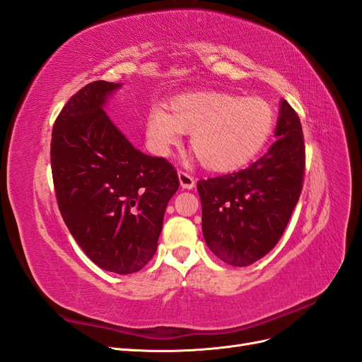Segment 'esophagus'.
I'll return each instance as SVG.
<instances>
[{"label": "esophagus", "mask_w": 362, "mask_h": 362, "mask_svg": "<svg viewBox=\"0 0 362 362\" xmlns=\"http://www.w3.org/2000/svg\"><path fill=\"white\" fill-rule=\"evenodd\" d=\"M178 178H180V184L182 189H187V190H192L194 187V178L192 177L190 173L184 172V170H180L178 172Z\"/></svg>", "instance_id": "obj_1"}]
</instances>
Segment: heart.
Returning a JSON list of instances; mask_svg holds the SVG:
<instances>
[{
    "label": "heart",
    "mask_w": 362,
    "mask_h": 362,
    "mask_svg": "<svg viewBox=\"0 0 362 362\" xmlns=\"http://www.w3.org/2000/svg\"><path fill=\"white\" fill-rule=\"evenodd\" d=\"M275 124V108L264 98L198 92L173 98L169 112L151 108L146 137L152 151L166 154L181 133H192L190 148L204 168L231 172L259 154Z\"/></svg>",
    "instance_id": "heart-1"
}]
</instances>
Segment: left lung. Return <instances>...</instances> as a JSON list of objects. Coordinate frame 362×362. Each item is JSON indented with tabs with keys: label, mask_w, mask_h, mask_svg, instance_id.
<instances>
[{
	"label": "left lung",
	"mask_w": 362,
	"mask_h": 362,
	"mask_svg": "<svg viewBox=\"0 0 362 362\" xmlns=\"http://www.w3.org/2000/svg\"><path fill=\"white\" fill-rule=\"evenodd\" d=\"M269 151L249 168L199 180L206 246L229 266L254 264L276 246L299 201L305 175L300 119L282 100Z\"/></svg>",
	"instance_id": "8db88e82"
}]
</instances>
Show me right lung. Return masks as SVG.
<instances>
[{
  "mask_svg": "<svg viewBox=\"0 0 362 362\" xmlns=\"http://www.w3.org/2000/svg\"><path fill=\"white\" fill-rule=\"evenodd\" d=\"M119 87L93 81L64 104L52 127L51 170L75 242L96 266L128 275L154 257L180 180L166 158L131 145L103 110Z\"/></svg>",
  "mask_w": 362,
  "mask_h": 362,
  "instance_id": "obj_1",
  "label": "right lung"
}]
</instances>
